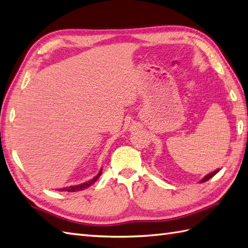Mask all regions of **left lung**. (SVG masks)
Wrapping results in <instances>:
<instances>
[{
  "mask_svg": "<svg viewBox=\"0 0 248 248\" xmlns=\"http://www.w3.org/2000/svg\"><path fill=\"white\" fill-rule=\"evenodd\" d=\"M218 171H220V169H217V170H215L214 172H211V173H209V174H207L204 178H203V180L202 181H201V183H204V182H206V181H208V180H210V178L212 177V176H215L217 173V172Z\"/></svg>",
  "mask_w": 248,
  "mask_h": 248,
  "instance_id": "obj_1",
  "label": "left lung"
}]
</instances>
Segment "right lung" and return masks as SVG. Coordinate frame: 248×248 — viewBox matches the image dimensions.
I'll list each match as a JSON object with an SVG mask.
<instances>
[{
  "mask_svg": "<svg viewBox=\"0 0 248 248\" xmlns=\"http://www.w3.org/2000/svg\"><path fill=\"white\" fill-rule=\"evenodd\" d=\"M102 174V169H100L99 173H98L94 178H92L91 181L89 182H85L80 184V185H75V186H70V187H66V188H62L60 189V191H68V192H76V191H80V190H83L85 188L90 187L91 185H93V184L99 178V176Z\"/></svg>",
  "mask_w": 248,
  "mask_h": 248,
  "instance_id": "1",
  "label": "right lung"
}]
</instances>
